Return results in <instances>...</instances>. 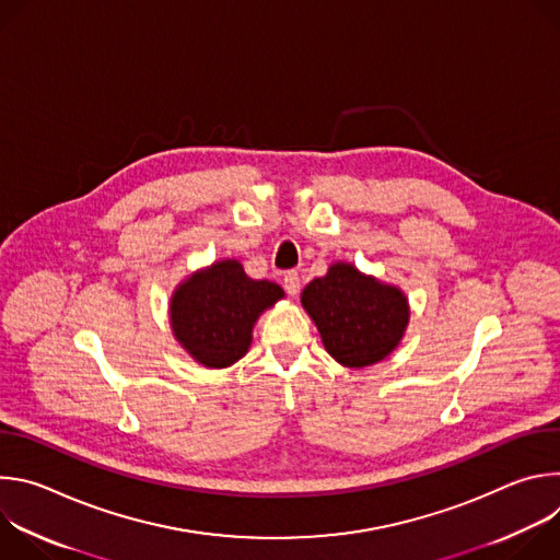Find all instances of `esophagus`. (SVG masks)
<instances>
[{
    "instance_id": "obj_1",
    "label": "esophagus",
    "mask_w": 560,
    "mask_h": 560,
    "mask_svg": "<svg viewBox=\"0 0 560 560\" xmlns=\"http://www.w3.org/2000/svg\"><path fill=\"white\" fill-rule=\"evenodd\" d=\"M283 288H285V292H288L290 296H296V294H299V290H301V277H299L296 270L285 272V277H283Z\"/></svg>"
}]
</instances>
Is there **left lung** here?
<instances>
[{"label":"left lung","instance_id":"left-lung-1","mask_svg":"<svg viewBox=\"0 0 560 560\" xmlns=\"http://www.w3.org/2000/svg\"><path fill=\"white\" fill-rule=\"evenodd\" d=\"M301 305L328 354L354 370L387 359L410 324L406 292L348 261H335L326 277L312 279L301 292Z\"/></svg>","mask_w":560,"mask_h":560}]
</instances>
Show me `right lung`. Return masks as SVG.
Returning a JSON list of instances; mask_svg holds the SVG:
<instances>
[{
    "instance_id": "add662e5",
    "label": "right lung",
    "mask_w": 560,
    "mask_h": 560,
    "mask_svg": "<svg viewBox=\"0 0 560 560\" xmlns=\"http://www.w3.org/2000/svg\"><path fill=\"white\" fill-rule=\"evenodd\" d=\"M283 296L281 285L250 279L236 259H221L173 290L171 328L199 365L223 370L246 357L259 316Z\"/></svg>"
}]
</instances>
